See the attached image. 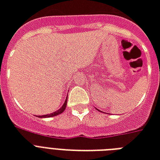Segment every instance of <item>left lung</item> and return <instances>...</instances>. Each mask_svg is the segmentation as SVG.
<instances>
[{
  "label": "left lung",
  "mask_w": 160,
  "mask_h": 160,
  "mask_svg": "<svg viewBox=\"0 0 160 160\" xmlns=\"http://www.w3.org/2000/svg\"><path fill=\"white\" fill-rule=\"evenodd\" d=\"M98 111H100V110H98ZM100 112H101V111H100Z\"/></svg>",
  "instance_id": "left-lung-1"
}]
</instances>
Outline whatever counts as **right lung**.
Instances as JSON below:
<instances>
[{
	"mask_svg": "<svg viewBox=\"0 0 160 160\" xmlns=\"http://www.w3.org/2000/svg\"><path fill=\"white\" fill-rule=\"evenodd\" d=\"M67 102H68V97H67V99L65 100V102L63 103V105L62 106L60 109L58 110V111H56V112H52V113H50V114H47V115H42V116H39V118H51V117H54V116H57V115L60 114L62 112L65 110L67 106Z\"/></svg>",
	"mask_w": 160,
	"mask_h": 160,
	"instance_id": "obj_1",
	"label": "right lung"
}]
</instances>
